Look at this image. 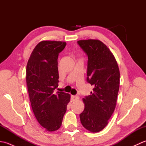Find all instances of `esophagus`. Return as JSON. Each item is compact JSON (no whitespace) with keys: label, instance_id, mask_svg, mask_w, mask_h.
Wrapping results in <instances>:
<instances>
[{"label":"esophagus","instance_id":"obj_1","mask_svg":"<svg viewBox=\"0 0 146 146\" xmlns=\"http://www.w3.org/2000/svg\"><path fill=\"white\" fill-rule=\"evenodd\" d=\"M71 100L72 101H76L78 100L79 99V97L77 95H71Z\"/></svg>","mask_w":146,"mask_h":146}]
</instances>
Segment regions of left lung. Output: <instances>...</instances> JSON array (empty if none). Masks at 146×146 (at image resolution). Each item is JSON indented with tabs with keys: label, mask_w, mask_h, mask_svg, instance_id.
<instances>
[{
	"label": "left lung",
	"mask_w": 146,
	"mask_h": 146,
	"mask_svg": "<svg viewBox=\"0 0 146 146\" xmlns=\"http://www.w3.org/2000/svg\"><path fill=\"white\" fill-rule=\"evenodd\" d=\"M88 56L87 82L94 86L91 95L82 100L84 110L80 114L82 125L91 132L103 130L116 107L120 71L113 54L98 39L78 41Z\"/></svg>",
	"instance_id": "8db88e82"
}]
</instances>
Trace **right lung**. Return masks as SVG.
Here are the masks:
<instances>
[{"mask_svg":"<svg viewBox=\"0 0 146 146\" xmlns=\"http://www.w3.org/2000/svg\"><path fill=\"white\" fill-rule=\"evenodd\" d=\"M66 42L42 41L33 49L27 61L26 80L34 114L46 131L60 128L70 101V95L54 90L58 86V58Z\"/></svg>","mask_w":146,"mask_h":146,"instance_id":"add662e5","label":"right lung"}]
</instances>
